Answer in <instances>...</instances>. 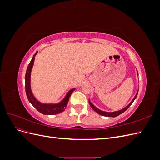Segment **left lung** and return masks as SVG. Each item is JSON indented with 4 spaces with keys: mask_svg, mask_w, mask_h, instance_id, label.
<instances>
[{
    "mask_svg": "<svg viewBox=\"0 0 160 160\" xmlns=\"http://www.w3.org/2000/svg\"><path fill=\"white\" fill-rule=\"evenodd\" d=\"M138 91L137 94L135 95V98H133V99L132 100V102H131V103H130L127 106V107H125V108H123V109H122V110H119V111H115V112L109 113V112H105V111H101V110H99V109L96 108L95 107V106L90 102V101H89V105H91V107L92 108V109H93L94 111H95L96 112H97V113H98L99 114H100V115H103V116H106V117H116V116H118V115H120V114H122V113H123L124 111H126V110L129 108V106L133 103V102L134 101V100L135 99V98H136V97H137V95H138Z\"/></svg>",
    "mask_w": 160,
    "mask_h": 160,
    "instance_id": "obj_1",
    "label": "left lung"
}]
</instances>
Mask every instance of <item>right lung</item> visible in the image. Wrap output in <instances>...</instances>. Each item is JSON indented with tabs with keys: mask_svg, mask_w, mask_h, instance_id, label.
<instances>
[{
	"mask_svg": "<svg viewBox=\"0 0 160 160\" xmlns=\"http://www.w3.org/2000/svg\"><path fill=\"white\" fill-rule=\"evenodd\" d=\"M37 52L35 53V55H33V57L30 62V63L28 64L27 69L26 71L25 74V91L27 97L29 101V102L32 105L33 107H35L37 111H39L40 113L44 114V115H55L60 113L62 111H65V109L67 108V103L69 99L70 96L72 91L75 90V89H72L71 91L68 92V93L67 94L65 99L62 100L61 102L57 104H43L41 103L35 98V97L33 96L31 89V72L32 67L34 63V59H35V56Z\"/></svg>",
	"mask_w": 160,
	"mask_h": 160,
	"instance_id": "add662e5",
	"label": "right lung"
}]
</instances>
